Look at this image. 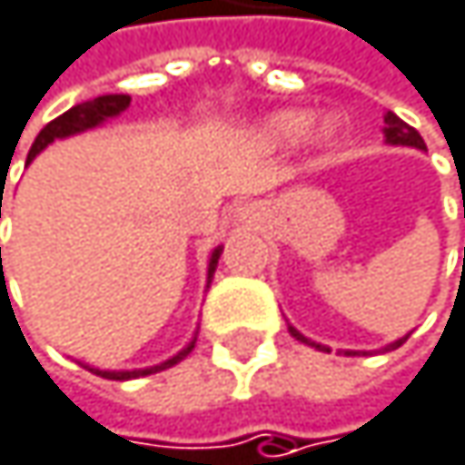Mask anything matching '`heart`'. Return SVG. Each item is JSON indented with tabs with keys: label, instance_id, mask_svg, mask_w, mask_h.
<instances>
[{
	"label": "heart",
	"instance_id": "1",
	"mask_svg": "<svg viewBox=\"0 0 465 465\" xmlns=\"http://www.w3.org/2000/svg\"><path fill=\"white\" fill-rule=\"evenodd\" d=\"M312 124H315V117L307 109H279V112L265 114L257 123L254 136H257V142L262 147L279 150V153L299 147L307 136H310V144L315 150H331V147L340 144L342 128H340V120L337 117L321 120L315 129L312 128ZM310 130L313 131L312 134H309Z\"/></svg>",
	"mask_w": 465,
	"mask_h": 465
}]
</instances>
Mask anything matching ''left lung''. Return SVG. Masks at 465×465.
Returning a JSON list of instances; mask_svg holds the SVG:
<instances>
[{"label":"left lung","mask_w":465,"mask_h":465,"mask_svg":"<svg viewBox=\"0 0 465 465\" xmlns=\"http://www.w3.org/2000/svg\"><path fill=\"white\" fill-rule=\"evenodd\" d=\"M383 142H386V144H402V147L428 150V147H425V139L420 136V131H417V128H411L409 123H402L394 112H386V114H383ZM463 216H465V203H463ZM287 331L293 334L299 342H304V345H310V348H318V351H326V353H329V348H326V345H321V342H315V340L304 337L296 326H290V323H287ZM405 340H409V334L400 337V340H394V342H389V345H386V348H381V351H394V348H400ZM342 353H345V356H356V353H367V351H342Z\"/></svg>","instance_id":"8db88e82"}]
</instances>
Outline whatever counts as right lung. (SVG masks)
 Masks as SVG:
<instances>
[{
  "mask_svg": "<svg viewBox=\"0 0 465 465\" xmlns=\"http://www.w3.org/2000/svg\"><path fill=\"white\" fill-rule=\"evenodd\" d=\"M128 104H131V98H128V95H117V93H114V95H98V98H93V101L76 104L74 109H68L65 114H60L56 120H51V123L37 134V139H35V144H32V150H29L26 163H29L37 153H43L54 139H68V136H76V134H84V131L101 128L104 123H109V120L120 117V114L128 109ZM0 219H2V197H0ZM222 249H224V246H216V249L211 252V260H208V287H211V279H213V273H216V265H219ZM0 268H2V249H0ZM194 342H197V331H194V337L189 340V345H183L175 356H169L166 361L153 364V367H139V370H101V367H93V364H84V367H87L90 372L101 375V378H109V381H131V378L153 375V372H161V370H166V367H172V364L183 361V359L194 351Z\"/></svg>",
  "mask_w": 465,
  "mask_h": 465,
  "instance_id": "1",
  "label": "right lung"
}]
</instances>
